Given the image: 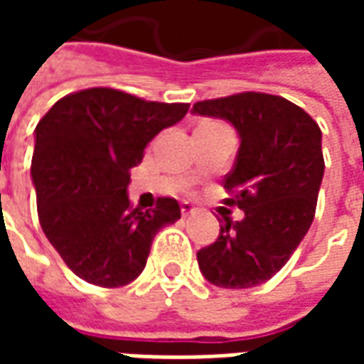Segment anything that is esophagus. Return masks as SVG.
Returning <instances> with one entry per match:
<instances>
[{"label": "esophagus", "instance_id": "esophagus-1", "mask_svg": "<svg viewBox=\"0 0 364 364\" xmlns=\"http://www.w3.org/2000/svg\"><path fill=\"white\" fill-rule=\"evenodd\" d=\"M197 213V208L191 205V203H181V214L187 218V216H193V214Z\"/></svg>", "mask_w": 364, "mask_h": 364}]
</instances>
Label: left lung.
<instances>
[{
	"instance_id": "obj_1",
	"label": "left lung",
	"mask_w": 364,
	"mask_h": 364,
	"mask_svg": "<svg viewBox=\"0 0 364 364\" xmlns=\"http://www.w3.org/2000/svg\"><path fill=\"white\" fill-rule=\"evenodd\" d=\"M193 114L228 120L240 136L226 205L245 213L226 222L213 245L197 253L198 269L222 289H252L290 259L312 226L323 177L321 130L306 111L269 93L198 101Z\"/></svg>"
}]
</instances>
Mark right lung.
<instances>
[{"instance_id": "1", "label": "right lung", "mask_w": 364, "mask_h": 364, "mask_svg": "<svg viewBox=\"0 0 364 364\" xmlns=\"http://www.w3.org/2000/svg\"><path fill=\"white\" fill-rule=\"evenodd\" d=\"M187 103H156L93 87L52 105L35 128L31 177L44 236L80 279L105 289L142 273L159 230L181 218L175 198L130 206V169Z\"/></svg>"}]
</instances>
